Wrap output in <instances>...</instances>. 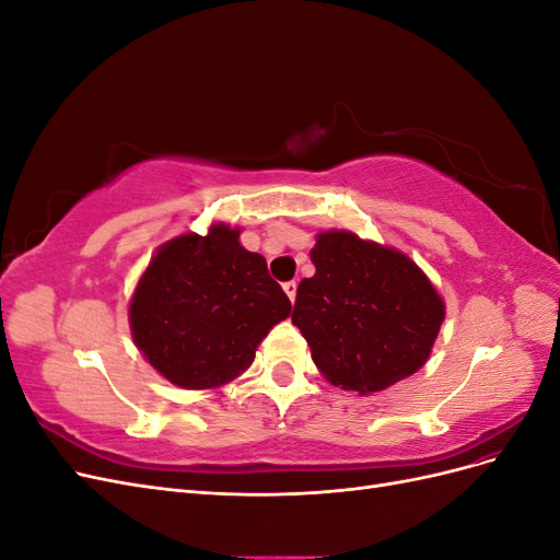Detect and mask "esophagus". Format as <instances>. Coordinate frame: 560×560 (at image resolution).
Segmentation results:
<instances>
[{
  "label": "esophagus",
  "instance_id": "esophagus-1",
  "mask_svg": "<svg viewBox=\"0 0 560 560\" xmlns=\"http://www.w3.org/2000/svg\"><path fill=\"white\" fill-rule=\"evenodd\" d=\"M282 287H284L287 296H290V301L294 303V299H296V287H299V282H296V280H290V282H284Z\"/></svg>",
  "mask_w": 560,
  "mask_h": 560
}]
</instances>
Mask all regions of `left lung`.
Wrapping results in <instances>:
<instances>
[{
    "mask_svg": "<svg viewBox=\"0 0 560 560\" xmlns=\"http://www.w3.org/2000/svg\"><path fill=\"white\" fill-rule=\"evenodd\" d=\"M311 261L292 322L331 385L378 393L428 362L446 306L416 261L350 231L319 233Z\"/></svg>",
    "mask_w": 560,
    "mask_h": 560,
    "instance_id": "1",
    "label": "left lung"
}]
</instances>
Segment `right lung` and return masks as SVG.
I'll list each match as a JSON object with an SVG mask.
<instances>
[{"label": "right lung", "instance_id": "obj_1", "mask_svg": "<svg viewBox=\"0 0 560 560\" xmlns=\"http://www.w3.org/2000/svg\"><path fill=\"white\" fill-rule=\"evenodd\" d=\"M241 229L212 224L161 245L130 299L132 341L149 364L184 389L219 387L292 313L266 259L241 245Z\"/></svg>", "mask_w": 560, "mask_h": 560}]
</instances>
